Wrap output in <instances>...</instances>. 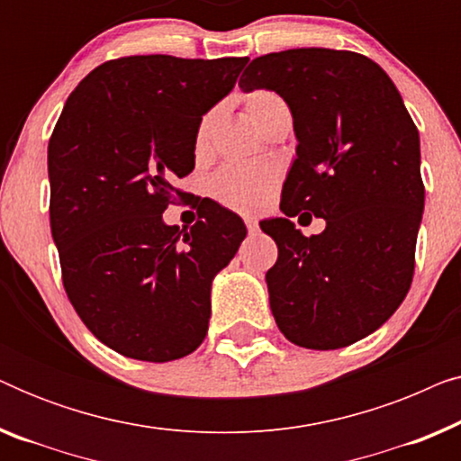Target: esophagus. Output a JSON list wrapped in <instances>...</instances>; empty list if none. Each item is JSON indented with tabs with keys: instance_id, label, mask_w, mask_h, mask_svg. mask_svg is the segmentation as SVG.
Listing matches in <instances>:
<instances>
[{
	"instance_id": "obj_1",
	"label": "esophagus",
	"mask_w": 461,
	"mask_h": 461,
	"mask_svg": "<svg viewBox=\"0 0 461 461\" xmlns=\"http://www.w3.org/2000/svg\"><path fill=\"white\" fill-rule=\"evenodd\" d=\"M245 226H248V230L251 232V235H256V232H258V220L254 216L245 218Z\"/></svg>"
}]
</instances>
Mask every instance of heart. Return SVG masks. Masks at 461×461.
<instances>
[{
	"instance_id": "heart-1",
	"label": "heart",
	"mask_w": 461,
	"mask_h": 461,
	"mask_svg": "<svg viewBox=\"0 0 461 461\" xmlns=\"http://www.w3.org/2000/svg\"><path fill=\"white\" fill-rule=\"evenodd\" d=\"M245 111L258 128L264 130L279 113L287 111L279 94L270 90H254L243 100ZM216 122V111H210L199 122L194 149L203 153L210 144V134ZM276 182V169L273 166H229L212 182V191L218 201L239 212H254L268 199Z\"/></svg>"
}]
</instances>
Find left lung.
Returning <instances> with one entry per match:
<instances>
[{
	"label": "left lung",
	"instance_id": "8db88e82",
	"mask_svg": "<svg viewBox=\"0 0 461 461\" xmlns=\"http://www.w3.org/2000/svg\"><path fill=\"white\" fill-rule=\"evenodd\" d=\"M243 92L285 100L298 140L283 216L260 229L279 258L267 273L270 311L289 342L336 350L386 323L411 287L424 213L420 134L386 71L346 50L295 48L254 59ZM326 220L304 238L291 218Z\"/></svg>",
	"mask_w": 461,
	"mask_h": 461
}]
</instances>
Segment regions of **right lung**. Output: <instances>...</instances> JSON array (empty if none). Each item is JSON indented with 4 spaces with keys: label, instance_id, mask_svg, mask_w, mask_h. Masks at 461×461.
<instances>
[{
    "label": "right lung",
    "instance_id": "add662e5",
    "mask_svg": "<svg viewBox=\"0 0 461 461\" xmlns=\"http://www.w3.org/2000/svg\"><path fill=\"white\" fill-rule=\"evenodd\" d=\"M249 59L166 54L109 60L67 98L48 144L50 226L62 283L100 342L167 363L203 342L212 283L248 235L243 220L201 199L191 230L163 222L176 178L194 167L201 117Z\"/></svg>",
    "mask_w": 461,
    "mask_h": 461
}]
</instances>
